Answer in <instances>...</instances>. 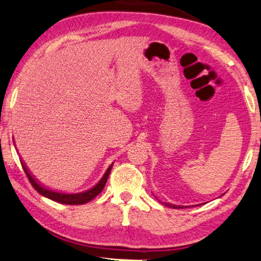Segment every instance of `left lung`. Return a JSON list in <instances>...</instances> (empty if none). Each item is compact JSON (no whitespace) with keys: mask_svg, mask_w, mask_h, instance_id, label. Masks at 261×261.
Returning <instances> with one entry per match:
<instances>
[{"mask_svg":"<svg viewBox=\"0 0 261 261\" xmlns=\"http://www.w3.org/2000/svg\"><path fill=\"white\" fill-rule=\"evenodd\" d=\"M166 207H170V208H174V209H181V208H184L185 206H177V204H172V203H164ZM187 207V206H186Z\"/></svg>","mask_w":261,"mask_h":261,"instance_id":"left-lung-1","label":"left lung"}]
</instances>
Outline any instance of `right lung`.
Returning <instances> with one entry per match:
<instances>
[{"mask_svg":"<svg viewBox=\"0 0 261 261\" xmlns=\"http://www.w3.org/2000/svg\"><path fill=\"white\" fill-rule=\"evenodd\" d=\"M20 163H22V166L25 171V173H27L30 182L32 184L34 190H36L38 193L44 195L45 198L53 200V201H55V202L65 203V204H83V203L91 201L93 198H96V196L102 191V189H104L105 184H106V181H108L111 169H112V165H113V164H111L109 166V169L106 170V172L104 173L102 178L96 184L95 186L91 187L90 190H88L85 192H81V193H61V192L52 191V190L46 189V187L42 186L41 184H39V181H38L37 179L34 178L31 173H30V171L27 168V165H25L24 162L20 161Z\"/></svg>","mask_w":261,"mask_h":261,"instance_id":"right-lung-1","label":"right lung"}]
</instances>
